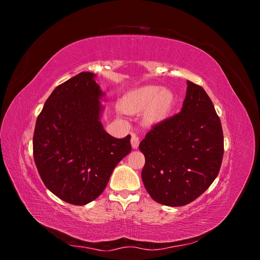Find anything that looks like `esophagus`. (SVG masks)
I'll use <instances>...</instances> for the list:
<instances>
[{
    "label": "esophagus",
    "instance_id": "esophagus-1",
    "mask_svg": "<svg viewBox=\"0 0 260 260\" xmlns=\"http://www.w3.org/2000/svg\"><path fill=\"white\" fill-rule=\"evenodd\" d=\"M139 144H140V138H139V136L137 135V133L132 132L131 133V145H132V148L137 149L139 147Z\"/></svg>",
    "mask_w": 260,
    "mask_h": 260
}]
</instances>
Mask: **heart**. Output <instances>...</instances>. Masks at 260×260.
<instances>
[{
    "mask_svg": "<svg viewBox=\"0 0 260 260\" xmlns=\"http://www.w3.org/2000/svg\"><path fill=\"white\" fill-rule=\"evenodd\" d=\"M176 105V96L169 89L147 85L128 92L121 100V109L129 114H138L146 109V118L159 121L168 117Z\"/></svg>",
    "mask_w": 260,
    "mask_h": 260,
    "instance_id": "obj_1",
    "label": "heart"
}]
</instances>
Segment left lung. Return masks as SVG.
Here are the masks:
<instances>
[{"label":"left lung","instance_id":"8db88e82","mask_svg":"<svg viewBox=\"0 0 260 260\" xmlns=\"http://www.w3.org/2000/svg\"><path fill=\"white\" fill-rule=\"evenodd\" d=\"M181 112L149 131L139 148L145 156L142 180L161 205L178 207L205 192L219 174L223 133L214 104L202 86L186 81Z\"/></svg>","mask_w":260,"mask_h":260}]
</instances>
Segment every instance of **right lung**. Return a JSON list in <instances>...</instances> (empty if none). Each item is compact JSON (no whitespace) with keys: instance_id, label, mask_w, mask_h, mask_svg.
Returning <instances> with one entry per match:
<instances>
[{"instance_id":"obj_1","label":"right lung","mask_w":260,"mask_h":260,"mask_svg":"<svg viewBox=\"0 0 260 260\" xmlns=\"http://www.w3.org/2000/svg\"><path fill=\"white\" fill-rule=\"evenodd\" d=\"M95 77L83 72L56 86L35 128L39 175L54 195L73 205L99 198L118 162L131 152V136L116 139L103 128L105 93Z\"/></svg>"}]
</instances>
